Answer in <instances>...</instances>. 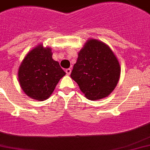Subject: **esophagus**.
Here are the masks:
<instances>
[{
    "label": "esophagus",
    "instance_id": "34e87169",
    "mask_svg": "<svg viewBox=\"0 0 150 150\" xmlns=\"http://www.w3.org/2000/svg\"><path fill=\"white\" fill-rule=\"evenodd\" d=\"M65 72H66V74H67V75H70L71 72V69H65Z\"/></svg>",
    "mask_w": 150,
    "mask_h": 150
}]
</instances>
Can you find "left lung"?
I'll list each match as a JSON object with an SVG mask.
<instances>
[{"label":"left lung","mask_w":150,"mask_h":150,"mask_svg":"<svg viewBox=\"0 0 150 150\" xmlns=\"http://www.w3.org/2000/svg\"><path fill=\"white\" fill-rule=\"evenodd\" d=\"M120 66L110 48L91 39L79 52L71 78L88 100H100L114 90L120 79Z\"/></svg>","instance_id":"1"}]
</instances>
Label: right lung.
<instances>
[{"instance_id": "add662e5", "label": "right lung", "mask_w": 150, "mask_h": 150, "mask_svg": "<svg viewBox=\"0 0 150 150\" xmlns=\"http://www.w3.org/2000/svg\"><path fill=\"white\" fill-rule=\"evenodd\" d=\"M51 49L37 46L29 52L19 67L21 88L33 99L46 100L65 72L58 62L52 59Z\"/></svg>"}]
</instances>
